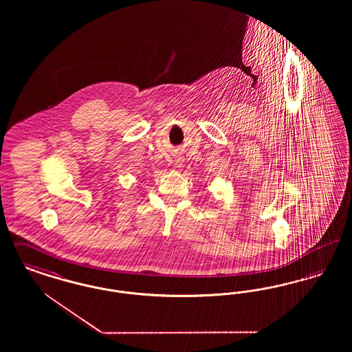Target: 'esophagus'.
Returning <instances> with one entry per match:
<instances>
[{
  "label": "esophagus",
  "mask_w": 352,
  "mask_h": 352,
  "mask_svg": "<svg viewBox=\"0 0 352 352\" xmlns=\"http://www.w3.org/2000/svg\"><path fill=\"white\" fill-rule=\"evenodd\" d=\"M175 168H182V162H181V161H177V162H175Z\"/></svg>",
  "instance_id": "esophagus-1"
}]
</instances>
